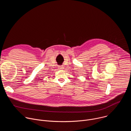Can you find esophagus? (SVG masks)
<instances>
[{
    "label": "esophagus",
    "instance_id": "esophagus-1",
    "mask_svg": "<svg viewBox=\"0 0 131 131\" xmlns=\"http://www.w3.org/2000/svg\"><path fill=\"white\" fill-rule=\"evenodd\" d=\"M58 68H59V69H63L64 67H63V66H59L58 67Z\"/></svg>",
    "mask_w": 131,
    "mask_h": 131
}]
</instances>
